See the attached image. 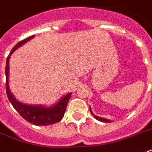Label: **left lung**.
Segmentation results:
<instances>
[{"label": "left lung", "instance_id": "obj_1", "mask_svg": "<svg viewBox=\"0 0 152 152\" xmlns=\"http://www.w3.org/2000/svg\"><path fill=\"white\" fill-rule=\"evenodd\" d=\"M90 111H91V114L94 116V118H95V119H97L98 121H102V122H107V123L111 122V120H109V119H106V118H100V117H99V116L95 115V114L93 113V112H92V110H91V107H90Z\"/></svg>", "mask_w": 152, "mask_h": 152}]
</instances>
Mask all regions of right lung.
Instances as JSON below:
<instances>
[{"instance_id":"1","label":"right lung","mask_w":152,"mask_h":152,"mask_svg":"<svg viewBox=\"0 0 152 152\" xmlns=\"http://www.w3.org/2000/svg\"><path fill=\"white\" fill-rule=\"evenodd\" d=\"M34 38V35L28 37L23 41L19 42L12 48L6 60L5 76H6V92L8 100L15 108V110L28 122L35 125H50L59 122L64 117L67 104L71 97L72 93H69L62 96L60 100L51 106L45 105H28L18 101L11 92L9 88V59L13 52L20 46L24 45L27 42Z\"/></svg>"}]
</instances>
